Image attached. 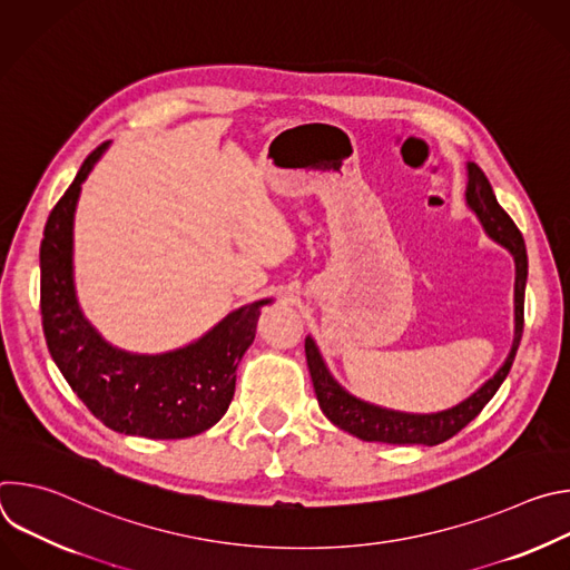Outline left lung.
Here are the masks:
<instances>
[{
    "label": "left lung",
    "mask_w": 570,
    "mask_h": 570,
    "mask_svg": "<svg viewBox=\"0 0 570 570\" xmlns=\"http://www.w3.org/2000/svg\"><path fill=\"white\" fill-rule=\"evenodd\" d=\"M466 207L475 214L480 220L484 234L490 236L499 246H503L514 257L517 279H514V343L505 358V363L499 367V372L484 381L473 394H469L464 401L451 405L446 411L438 413H403L383 409V405L363 401L347 392L330 372L327 363H324L315 341L306 336L304 352L306 363L313 381V390L317 396L320 409L334 426L352 433L354 438L363 442H385V444H424L435 446L440 442H446L458 431H462L482 409L487 405L505 376L510 374V367L514 363L521 336H523V299H525V282H528V253L525 243L514 225V220L505 214V209L499 205L494 189L484 174L466 161Z\"/></svg>",
    "instance_id": "1"
}]
</instances>
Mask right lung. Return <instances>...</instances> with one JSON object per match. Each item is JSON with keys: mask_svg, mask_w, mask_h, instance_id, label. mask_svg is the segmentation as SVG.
Here are the masks:
<instances>
[{"mask_svg": "<svg viewBox=\"0 0 570 570\" xmlns=\"http://www.w3.org/2000/svg\"><path fill=\"white\" fill-rule=\"evenodd\" d=\"M110 141L88 155L51 209L40 243V311L49 354L69 387L108 429L148 440H183L229 409L236 367L257 334L259 299L234 308L185 347L137 354L108 343L80 311L73 286V214L80 187Z\"/></svg>", "mask_w": 570, "mask_h": 570, "instance_id": "1", "label": "right lung"}]
</instances>
